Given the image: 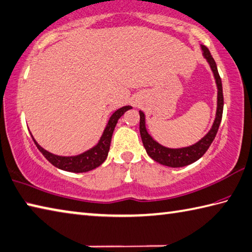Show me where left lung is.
Returning a JSON list of instances; mask_svg holds the SVG:
<instances>
[{"mask_svg":"<svg viewBox=\"0 0 252 252\" xmlns=\"http://www.w3.org/2000/svg\"><path fill=\"white\" fill-rule=\"evenodd\" d=\"M201 49L203 51V57L206 59L207 63L210 64V68L212 70L213 74H214V79L217 87V108H216V115L215 120L211 129L208 130L207 134L198 140L195 144L188 147H181V148H169V147H164L158 141L153 138L146 127V117L145 113L139 111L140 115V123H139V130L142 144H144L145 149L147 154L151 159H154L160 164L167 165L171 168H180L185 167L193 162H195L200 158H202L203 155L206 153L207 149L210 148L213 140H214L215 136L217 134L218 127L220 125L221 116H222V108H224V96H222V85L221 80L218 73L217 65L215 60L213 59L210 50L207 47L201 45Z\"/></svg>","mask_w":252,"mask_h":252,"instance_id":"left-lung-1","label":"left lung"}]
</instances>
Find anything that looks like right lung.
Listing matches in <instances>:
<instances>
[{
	"label": "right lung",
	"mask_w": 252,
	"mask_h": 252,
	"mask_svg": "<svg viewBox=\"0 0 252 252\" xmlns=\"http://www.w3.org/2000/svg\"><path fill=\"white\" fill-rule=\"evenodd\" d=\"M130 108L132 107L127 105V106H123L121 108H118L117 111L114 112L111 115L110 120H108L105 128H104L103 134L97 144L94 147H92L91 149L84 151V153L77 156H58V155L51 154L38 144L34 137H32V132L31 135L38 150H39L40 153L44 155L45 158L48 160L51 164H54L55 167H57L60 170L68 171V172H75V173L88 172V171H91L93 169L99 167V165L106 160L108 151H110L114 128H115L118 120L124 115V113L126 111L130 110Z\"/></svg>",
	"instance_id": "right-lung-1"
}]
</instances>
